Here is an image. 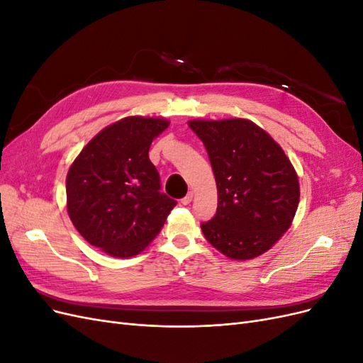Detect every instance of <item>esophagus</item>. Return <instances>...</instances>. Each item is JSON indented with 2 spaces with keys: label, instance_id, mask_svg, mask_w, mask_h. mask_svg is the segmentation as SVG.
<instances>
[{
  "label": "esophagus",
  "instance_id": "obj_1",
  "mask_svg": "<svg viewBox=\"0 0 363 363\" xmlns=\"http://www.w3.org/2000/svg\"><path fill=\"white\" fill-rule=\"evenodd\" d=\"M192 199H194V192H188V194H186V196H183V199H182V204H183V206L191 204Z\"/></svg>",
  "mask_w": 363,
  "mask_h": 363
}]
</instances>
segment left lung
Returning a JSON list of instances; mask_svg holds the SVG:
<instances>
[{
	"label": "left lung",
	"instance_id": "1",
	"mask_svg": "<svg viewBox=\"0 0 363 363\" xmlns=\"http://www.w3.org/2000/svg\"><path fill=\"white\" fill-rule=\"evenodd\" d=\"M215 174L218 207L201 223L204 238L230 259L269 250L291 227L300 201L292 163L265 130L248 119L189 121Z\"/></svg>",
	"mask_w": 363,
	"mask_h": 363
}]
</instances>
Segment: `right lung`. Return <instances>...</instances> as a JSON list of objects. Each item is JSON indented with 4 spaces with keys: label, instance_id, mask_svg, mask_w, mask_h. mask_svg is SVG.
Here are the masks:
<instances>
[{
    "label": "right lung",
    "instance_id": "add662e5",
    "mask_svg": "<svg viewBox=\"0 0 363 363\" xmlns=\"http://www.w3.org/2000/svg\"><path fill=\"white\" fill-rule=\"evenodd\" d=\"M168 125L159 118L121 119L101 130L68 171L74 227L113 257H131L144 250L177 204L160 191V175L148 157L151 142Z\"/></svg>",
    "mask_w": 363,
    "mask_h": 363
}]
</instances>
